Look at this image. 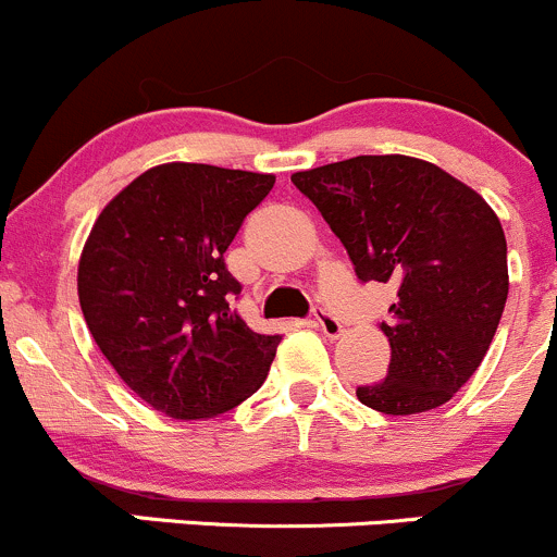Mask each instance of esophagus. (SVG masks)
I'll return each instance as SVG.
<instances>
[{
	"mask_svg": "<svg viewBox=\"0 0 557 557\" xmlns=\"http://www.w3.org/2000/svg\"><path fill=\"white\" fill-rule=\"evenodd\" d=\"M312 323H314V329H320L325 336H331V339L342 334V323H339V320H336L334 314L325 312V310H314Z\"/></svg>",
	"mask_w": 557,
	"mask_h": 557,
	"instance_id": "esophagus-1",
	"label": "esophagus"
}]
</instances>
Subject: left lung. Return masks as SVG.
<instances>
[{"label": "left lung", "mask_w": 557, "mask_h": 557, "mask_svg": "<svg viewBox=\"0 0 557 557\" xmlns=\"http://www.w3.org/2000/svg\"><path fill=\"white\" fill-rule=\"evenodd\" d=\"M290 183L339 237L361 283H393L385 380L358 401L385 414L442 407L485 358L509 294L507 239L476 190L429 161L356 156Z\"/></svg>", "instance_id": "obj_1"}]
</instances>
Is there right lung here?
<instances>
[{"instance_id": "1", "label": "right lung", "mask_w": 557, "mask_h": 557, "mask_svg": "<svg viewBox=\"0 0 557 557\" xmlns=\"http://www.w3.org/2000/svg\"><path fill=\"white\" fill-rule=\"evenodd\" d=\"M272 174L161 164L97 218L77 296L107 361L174 420L212 418L261 387L283 336L258 334L232 307L243 285L223 252L272 190Z\"/></svg>"}]
</instances>
